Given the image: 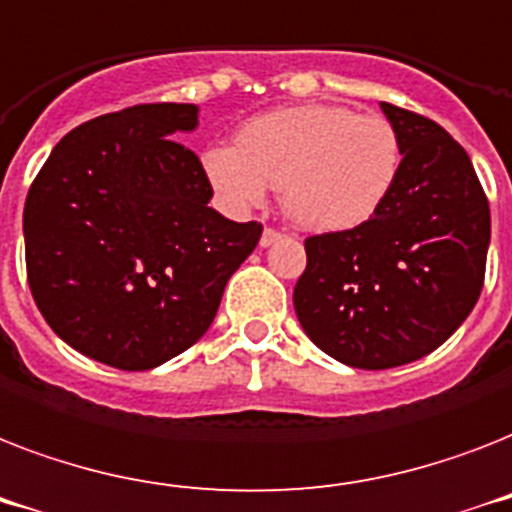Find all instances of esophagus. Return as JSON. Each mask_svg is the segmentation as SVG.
Segmentation results:
<instances>
[{
    "label": "esophagus",
    "instance_id": "obj_1",
    "mask_svg": "<svg viewBox=\"0 0 512 512\" xmlns=\"http://www.w3.org/2000/svg\"><path fill=\"white\" fill-rule=\"evenodd\" d=\"M280 237H282L280 232L272 230V227H267V230L261 232V248H269V245H275Z\"/></svg>",
    "mask_w": 512,
    "mask_h": 512
}]
</instances>
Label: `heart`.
Here are the masks:
<instances>
[{"mask_svg": "<svg viewBox=\"0 0 512 512\" xmlns=\"http://www.w3.org/2000/svg\"><path fill=\"white\" fill-rule=\"evenodd\" d=\"M399 132L383 116L343 105H290L251 118L235 145L208 147L200 163L230 211L261 206L280 187L282 211L304 230H357L380 214L402 174Z\"/></svg>", "mask_w": 512, "mask_h": 512, "instance_id": "b5f03b06", "label": "heart"}]
</instances>
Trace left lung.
I'll return each instance as SVG.
<instances>
[{
    "mask_svg": "<svg viewBox=\"0 0 512 512\" xmlns=\"http://www.w3.org/2000/svg\"><path fill=\"white\" fill-rule=\"evenodd\" d=\"M402 174L357 230L306 237L293 290L298 322L325 354L388 370L431 354L463 325L484 288L489 203L468 153L431 118L380 102Z\"/></svg>",
    "mask_w": 512,
    "mask_h": 512,
    "instance_id": "left-lung-1",
    "label": "left lung"
}]
</instances>
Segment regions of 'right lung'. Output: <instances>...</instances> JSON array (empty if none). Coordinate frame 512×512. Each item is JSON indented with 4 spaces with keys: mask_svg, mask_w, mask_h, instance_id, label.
Wrapping results in <instances>:
<instances>
[{
    "mask_svg": "<svg viewBox=\"0 0 512 512\" xmlns=\"http://www.w3.org/2000/svg\"><path fill=\"white\" fill-rule=\"evenodd\" d=\"M198 105L153 102L92 118L49 153L23 208L28 285L68 346L153 370L206 333L261 224L208 206L198 155L177 134Z\"/></svg>",
    "mask_w": 512,
    "mask_h": 512,
    "instance_id": "right-lung-1",
    "label": "right lung"
}]
</instances>
